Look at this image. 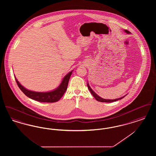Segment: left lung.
Returning a JSON list of instances; mask_svg holds the SVG:
<instances>
[{"instance_id": "left-lung-1", "label": "left lung", "mask_w": 156, "mask_h": 156, "mask_svg": "<svg viewBox=\"0 0 156 156\" xmlns=\"http://www.w3.org/2000/svg\"><path fill=\"white\" fill-rule=\"evenodd\" d=\"M124 31L127 33V34H130V32L129 31H128V30H124ZM87 86H88V88L89 90V91L90 92V93H91V94L93 95V97H94L95 99H96V100L98 101H99V102H115V101H118V100H120V99H122V98H123L124 97H126V95H125V96H123V97H121V98H118V99H104V98H101V97H99V95H98L92 89V88L90 87V86H89V83L88 82L87 83Z\"/></svg>"}]
</instances>
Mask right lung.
Instances as JSON below:
<instances>
[{
    "instance_id": "add662e5",
    "label": "right lung",
    "mask_w": 156,
    "mask_h": 156,
    "mask_svg": "<svg viewBox=\"0 0 156 156\" xmlns=\"http://www.w3.org/2000/svg\"><path fill=\"white\" fill-rule=\"evenodd\" d=\"M73 71V70L65 75L59 86L57 88L48 92H36L26 89L17 81L16 76L15 78L18 87L27 97L40 102L52 103L58 101L64 94L67 89L69 80Z\"/></svg>"
}]
</instances>
